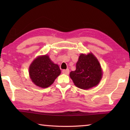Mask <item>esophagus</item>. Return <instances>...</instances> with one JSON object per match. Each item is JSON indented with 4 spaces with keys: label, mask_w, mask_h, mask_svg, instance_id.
Returning a JSON list of instances; mask_svg holds the SVG:
<instances>
[{
    "label": "esophagus",
    "mask_w": 130,
    "mask_h": 130,
    "mask_svg": "<svg viewBox=\"0 0 130 130\" xmlns=\"http://www.w3.org/2000/svg\"><path fill=\"white\" fill-rule=\"evenodd\" d=\"M62 73L65 74H69V70L68 69H63V70H62Z\"/></svg>",
    "instance_id": "esophagus-1"
}]
</instances>
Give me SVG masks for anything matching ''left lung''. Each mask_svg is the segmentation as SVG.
Masks as SVG:
<instances>
[{
  "mask_svg": "<svg viewBox=\"0 0 130 130\" xmlns=\"http://www.w3.org/2000/svg\"><path fill=\"white\" fill-rule=\"evenodd\" d=\"M70 77L77 87L88 89L99 83L102 77V68L92 53L81 54L76 63V69L70 72Z\"/></svg>",
  "mask_w": 130,
  "mask_h": 130,
  "instance_id": "1",
  "label": "left lung"
}]
</instances>
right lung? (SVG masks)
Masks as SVG:
<instances>
[{
    "mask_svg": "<svg viewBox=\"0 0 130 130\" xmlns=\"http://www.w3.org/2000/svg\"><path fill=\"white\" fill-rule=\"evenodd\" d=\"M60 73L58 65L53 62L46 55L37 57L29 68L32 81L37 86L43 88L51 85Z\"/></svg>",
    "mask_w": 130,
    "mask_h": 130,
    "instance_id": "1",
    "label": "right lung"
}]
</instances>
